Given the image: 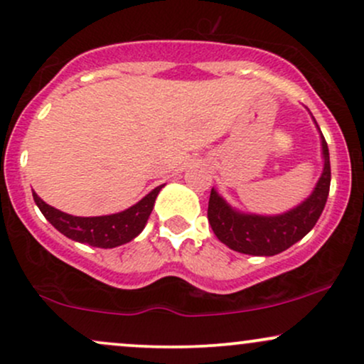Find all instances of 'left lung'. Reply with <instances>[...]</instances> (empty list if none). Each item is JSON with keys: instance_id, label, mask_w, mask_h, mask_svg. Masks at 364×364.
Listing matches in <instances>:
<instances>
[{"instance_id": "left-lung-1", "label": "left lung", "mask_w": 364, "mask_h": 364, "mask_svg": "<svg viewBox=\"0 0 364 364\" xmlns=\"http://www.w3.org/2000/svg\"><path fill=\"white\" fill-rule=\"evenodd\" d=\"M316 124V120L313 118ZM321 158L323 171L314 186L313 193L292 210L280 215H256L235 210L216 189H211L208 203V220L220 242L242 255L275 256L301 240L316 225L323 211L330 191V154L321 134Z\"/></svg>"}]
</instances>
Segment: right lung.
<instances>
[{"mask_svg": "<svg viewBox=\"0 0 364 364\" xmlns=\"http://www.w3.org/2000/svg\"><path fill=\"white\" fill-rule=\"evenodd\" d=\"M161 187L158 186L127 210L103 216H73L46 204L36 193H32V198L44 218L68 239L92 247L112 249L130 242L144 230Z\"/></svg>", "mask_w": 364, "mask_h": 364, "instance_id": "add662e5", "label": "right lung"}]
</instances>
